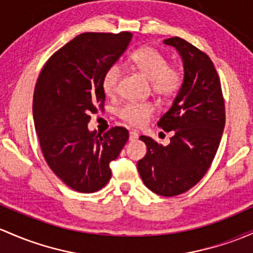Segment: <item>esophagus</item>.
I'll return each instance as SVG.
<instances>
[{
    "mask_svg": "<svg viewBox=\"0 0 253 253\" xmlns=\"http://www.w3.org/2000/svg\"><path fill=\"white\" fill-rule=\"evenodd\" d=\"M138 137H139V134H138L135 131L129 132V140H131V142H134V140H137Z\"/></svg>",
    "mask_w": 253,
    "mask_h": 253,
    "instance_id": "34e87169",
    "label": "esophagus"
}]
</instances>
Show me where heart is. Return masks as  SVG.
<instances>
[{
	"label": "heart",
	"mask_w": 253,
	"mask_h": 253,
	"mask_svg": "<svg viewBox=\"0 0 253 253\" xmlns=\"http://www.w3.org/2000/svg\"><path fill=\"white\" fill-rule=\"evenodd\" d=\"M129 63L151 84L154 93L160 97L174 94L182 84V74L174 66H169L166 57L153 47H142L131 53ZM121 68L113 64L103 75V91L109 97L116 94L121 79ZM154 108L150 103H127L120 109L119 115L128 124L139 126L147 121Z\"/></svg>",
	"instance_id": "1"
}]
</instances>
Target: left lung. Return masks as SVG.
<instances>
[{
    "instance_id": "8db88e82",
    "label": "left lung",
    "mask_w": 253,
    "mask_h": 253,
    "mask_svg": "<svg viewBox=\"0 0 253 253\" xmlns=\"http://www.w3.org/2000/svg\"><path fill=\"white\" fill-rule=\"evenodd\" d=\"M180 55L184 78L172 106L159 120L173 132L169 145L142 135L147 154L137 167L145 187L162 196L185 193L211 166L225 125L224 100L218 74L207 54L180 37L164 41Z\"/></svg>"
}]
</instances>
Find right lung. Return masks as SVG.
Wrapping results in <instances>:
<instances>
[{
	"instance_id": "obj_1",
	"label": "right lung",
	"mask_w": 253,
	"mask_h": 253,
	"mask_svg": "<svg viewBox=\"0 0 253 253\" xmlns=\"http://www.w3.org/2000/svg\"><path fill=\"white\" fill-rule=\"evenodd\" d=\"M131 40V33L81 34L47 60L37 79L33 114L42 154L50 169L80 193L105 187L109 164L128 140L124 127L100 134L87 125L104 105L103 75Z\"/></svg>"
}]
</instances>
